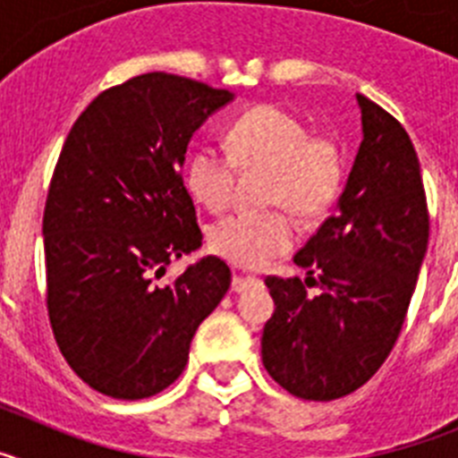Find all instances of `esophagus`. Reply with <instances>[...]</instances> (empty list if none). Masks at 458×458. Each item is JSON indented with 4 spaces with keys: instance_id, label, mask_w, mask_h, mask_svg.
<instances>
[{
    "instance_id": "1",
    "label": "esophagus",
    "mask_w": 458,
    "mask_h": 458,
    "mask_svg": "<svg viewBox=\"0 0 458 458\" xmlns=\"http://www.w3.org/2000/svg\"><path fill=\"white\" fill-rule=\"evenodd\" d=\"M264 282L259 277H250V275H233L232 279V291H236V293H242V291L248 289H254V286H261Z\"/></svg>"
}]
</instances>
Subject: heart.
<instances>
[{
    "label": "heart",
    "mask_w": 458,
    "mask_h": 458,
    "mask_svg": "<svg viewBox=\"0 0 458 458\" xmlns=\"http://www.w3.org/2000/svg\"><path fill=\"white\" fill-rule=\"evenodd\" d=\"M268 169L266 201L284 204L314 220L342 188L344 156L337 141L310 135L307 125L284 107L257 105L226 128V148L199 144L185 160V185L194 199L217 213L232 201L236 172ZM298 241V226L286 208L233 213L210 229V248L245 268H261Z\"/></svg>",
    "instance_id": "1"
}]
</instances>
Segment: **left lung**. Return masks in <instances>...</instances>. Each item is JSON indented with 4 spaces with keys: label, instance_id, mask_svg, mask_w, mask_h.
I'll return each mask as SVG.
<instances>
[{
    "label": "left lung",
    "instance_id": "1",
    "mask_svg": "<svg viewBox=\"0 0 458 458\" xmlns=\"http://www.w3.org/2000/svg\"><path fill=\"white\" fill-rule=\"evenodd\" d=\"M355 98L362 141L349 181L337 210L293 257L307 279L266 277L275 314L261 337L264 367L307 402L351 394L378 371L427 254V194L411 137L374 100Z\"/></svg>",
    "mask_w": 458,
    "mask_h": 458
}]
</instances>
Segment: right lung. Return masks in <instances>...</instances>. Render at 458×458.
<instances>
[{
  "label": "right lung",
  "mask_w": 458,
  "mask_h": 458,
  "mask_svg": "<svg viewBox=\"0 0 458 458\" xmlns=\"http://www.w3.org/2000/svg\"><path fill=\"white\" fill-rule=\"evenodd\" d=\"M232 98L147 72L98 93L64 141L43 213L47 317L71 369L100 394L135 402L172 386L232 284L217 257L157 282L201 245L181 167L192 132Z\"/></svg>",
  "instance_id": "add662e5"
}]
</instances>
